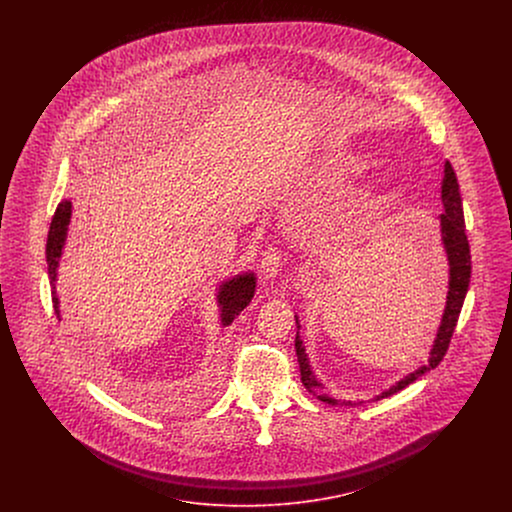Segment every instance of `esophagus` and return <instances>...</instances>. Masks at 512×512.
Wrapping results in <instances>:
<instances>
[{
  "instance_id": "34e87169",
  "label": "esophagus",
  "mask_w": 512,
  "mask_h": 512,
  "mask_svg": "<svg viewBox=\"0 0 512 512\" xmlns=\"http://www.w3.org/2000/svg\"><path fill=\"white\" fill-rule=\"evenodd\" d=\"M284 267V257L276 247H270L267 253L261 259V272L265 278H276L280 274V270Z\"/></svg>"
}]
</instances>
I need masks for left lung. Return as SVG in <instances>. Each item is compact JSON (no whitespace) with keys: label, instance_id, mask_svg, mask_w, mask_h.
Instances as JSON below:
<instances>
[{"label":"left lung","instance_id":"8db88e82","mask_svg":"<svg viewBox=\"0 0 512 512\" xmlns=\"http://www.w3.org/2000/svg\"><path fill=\"white\" fill-rule=\"evenodd\" d=\"M441 201H443V209L445 213L439 215V224H441V242L447 253V261H449V292H447V305H445V313L439 324L438 336L434 341V347L430 351V359L424 366H420L418 370L411 372L409 376H405L403 380H399L395 386H391L390 390L384 391L382 395H376L374 401L390 397L393 393L407 388L409 384H413L414 380H418L422 374H426L428 370L436 368L441 363V359L445 357L449 343L453 338L457 320L463 309L464 297L468 292V284H470V245L466 238V226H464L463 215V199L459 192V182L455 171L451 167L449 161H445V171H443V182H441ZM297 324V334H295V353H297V363H299V372H301V382L307 388L309 393H313L320 401L330 403V405H338L336 399L328 397L322 393V384L318 382L309 365L303 341L299 340V320L295 317ZM345 405H355L351 401H343Z\"/></svg>","mask_w":512,"mask_h":512}]
</instances>
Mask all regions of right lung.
<instances>
[{"mask_svg": "<svg viewBox=\"0 0 512 512\" xmlns=\"http://www.w3.org/2000/svg\"><path fill=\"white\" fill-rule=\"evenodd\" d=\"M71 213H73V203L69 199H63L57 205L55 215L51 219L48 245H46L49 284L53 288L51 290V299H53V309H55L57 317H59V297H57V292H55L57 267H59V259H61V253H63V245H65V240H67ZM253 293H255V274L253 272L238 274L236 278L224 282L219 288V295H217L220 305V322L224 326H228L251 303Z\"/></svg>", "mask_w": 512, "mask_h": 512, "instance_id": "1", "label": "right lung"}]
</instances>
